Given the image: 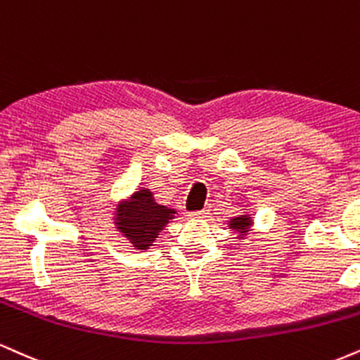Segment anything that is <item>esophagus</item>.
<instances>
[{
	"label": "esophagus",
	"mask_w": 360,
	"mask_h": 360,
	"mask_svg": "<svg viewBox=\"0 0 360 360\" xmlns=\"http://www.w3.org/2000/svg\"><path fill=\"white\" fill-rule=\"evenodd\" d=\"M207 214H210V213H207V210H201V211H191V213H189V218H206Z\"/></svg>",
	"instance_id": "obj_1"
}]
</instances>
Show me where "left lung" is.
Listing matches in <instances>:
<instances>
[{"label": "left lung", "mask_w": 360, "mask_h": 360, "mask_svg": "<svg viewBox=\"0 0 360 360\" xmlns=\"http://www.w3.org/2000/svg\"><path fill=\"white\" fill-rule=\"evenodd\" d=\"M250 223L251 221L248 218H246V216H240V218H235V219H231V221H229V224H231L233 229H241V233H245L246 229H248Z\"/></svg>", "instance_id": "left-lung-1"}]
</instances>
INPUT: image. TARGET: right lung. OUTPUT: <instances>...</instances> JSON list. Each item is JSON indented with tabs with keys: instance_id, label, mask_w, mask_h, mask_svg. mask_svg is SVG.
<instances>
[{
	"instance_id": "add662e5",
	"label": "right lung",
	"mask_w": 360,
	"mask_h": 360,
	"mask_svg": "<svg viewBox=\"0 0 360 360\" xmlns=\"http://www.w3.org/2000/svg\"><path fill=\"white\" fill-rule=\"evenodd\" d=\"M117 226L139 250L149 248L158 233L174 218L176 211L154 201L149 189H141L125 205L117 207Z\"/></svg>"
}]
</instances>
